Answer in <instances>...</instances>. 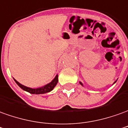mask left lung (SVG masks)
Masks as SVG:
<instances>
[{
	"label": "left lung",
	"mask_w": 128,
	"mask_h": 128,
	"mask_svg": "<svg viewBox=\"0 0 128 128\" xmlns=\"http://www.w3.org/2000/svg\"><path fill=\"white\" fill-rule=\"evenodd\" d=\"M116 82V81H115V82H114V83H115V82ZM80 84H81V85H82V86H83L82 83L81 82H80Z\"/></svg>",
	"instance_id": "obj_1"
}]
</instances>
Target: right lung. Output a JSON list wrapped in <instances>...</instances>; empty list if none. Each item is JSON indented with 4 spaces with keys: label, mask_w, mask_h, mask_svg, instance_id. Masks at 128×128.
I'll list each match as a JSON object with an SVG mask.
<instances>
[{
    "label": "right lung",
    "mask_w": 128,
    "mask_h": 128,
    "mask_svg": "<svg viewBox=\"0 0 128 128\" xmlns=\"http://www.w3.org/2000/svg\"><path fill=\"white\" fill-rule=\"evenodd\" d=\"M14 80L18 85L19 86L20 88L23 89V90H24V91L29 92L30 94H46L48 92H51L52 90L54 89V87H55L58 82V75H56L55 78L52 80L50 83H48V84H46L44 86H43L42 87L35 88V89L23 85L20 83L18 82L14 78Z\"/></svg>",
    "instance_id": "add662e5"
}]
</instances>
